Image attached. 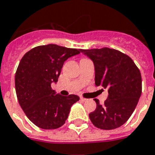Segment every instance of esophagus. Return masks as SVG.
Returning <instances> with one entry per match:
<instances>
[{
  "mask_svg": "<svg viewBox=\"0 0 155 155\" xmlns=\"http://www.w3.org/2000/svg\"><path fill=\"white\" fill-rule=\"evenodd\" d=\"M80 100L82 101H87V99L84 98V97H80Z\"/></svg>",
  "mask_w": 155,
  "mask_h": 155,
  "instance_id": "1",
  "label": "esophagus"
}]
</instances>
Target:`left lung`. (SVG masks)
<instances>
[{"label":"left lung","instance_id":"obj_1","mask_svg":"<svg viewBox=\"0 0 155 155\" xmlns=\"http://www.w3.org/2000/svg\"><path fill=\"white\" fill-rule=\"evenodd\" d=\"M93 60L95 84L108 89L104 104L95 99L97 108L89 114L95 127L111 130L127 122L134 111L141 94V75L133 59L122 52L110 48L80 49Z\"/></svg>","mask_w":155,"mask_h":155}]
</instances>
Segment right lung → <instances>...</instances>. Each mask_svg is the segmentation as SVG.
Returning a JSON list of instances; mask_svg holds the SVG:
<instances>
[{
	"mask_svg": "<svg viewBox=\"0 0 155 155\" xmlns=\"http://www.w3.org/2000/svg\"><path fill=\"white\" fill-rule=\"evenodd\" d=\"M80 49L49 44L27 52L15 73V90L22 110L28 119L43 129H56L67 120L77 95L62 97L51 88L58 82L63 63Z\"/></svg>",
	"mask_w": 155,
	"mask_h": 155,
	"instance_id": "right-lung-1",
	"label": "right lung"
}]
</instances>
